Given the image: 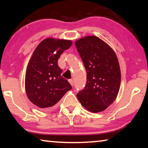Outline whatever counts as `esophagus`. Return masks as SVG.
<instances>
[{
	"label": "esophagus",
	"instance_id": "34e87169",
	"mask_svg": "<svg viewBox=\"0 0 148 148\" xmlns=\"http://www.w3.org/2000/svg\"><path fill=\"white\" fill-rule=\"evenodd\" d=\"M69 83L71 84V86H73V84H74L73 80H72V79H69Z\"/></svg>",
	"mask_w": 148,
	"mask_h": 148
}]
</instances>
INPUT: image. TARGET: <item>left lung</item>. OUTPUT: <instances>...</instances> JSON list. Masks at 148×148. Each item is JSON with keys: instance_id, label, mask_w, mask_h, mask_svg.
I'll list each match as a JSON object with an SVG mask.
<instances>
[{"instance_id": "obj_1", "label": "left lung", "mask_w": 148, "mask_h": 148, "mask_svg": "<svg viewBox=\"0 0 148 148\" xmlns=\"http://www.w3.org/2000/svg\"><path fill=\"white\" fill-rule=\"evenodd\" d=\"M87 72L85 88L77 94L81 104L91 112L104 111L113 103L121 84V71L115 51L95 36L75 42Z\"/></svg>"}]
</instances>
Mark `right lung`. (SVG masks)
<instances>
[{"label":"right lung","instance_id":"obj_1","mask_svg":"<svg viewBox=\"0 0 148 148\" xmlns=\"http://www.w3.org/2000/svg\"><path fill=\"white\" fill-rule=\"evenodd\" d=\"M69 40L47 38L36 47L27 65L25 91L32 104L49 109L58 102L72 86L61 76L57 64L64 50L72 46Z\"/></svg>","mask_w":148,"mask_h":148}]
</instances>
